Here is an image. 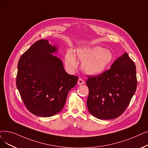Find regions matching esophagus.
<instances>
[{
  "label": "esophagus",
  "instance_id": "esophagus-1",
  "mask_svg": "<svg viewBox=\"0 0 148 148\" xmlns=\"http://www.w3.org/2000/svg\"><path fill=\"white\" fill-rule=\"evenodd\" d=\"M77 83H78V85H83V84H84L85 83V82L83 81L82 79H79V80H78V82H77Z\"/></svg>",
  "mask_w": 148,
  "mask_h": 148
}]
</instances>
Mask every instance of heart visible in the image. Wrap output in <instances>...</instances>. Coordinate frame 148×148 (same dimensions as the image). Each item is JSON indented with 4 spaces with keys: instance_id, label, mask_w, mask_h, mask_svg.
I'll return each instance as SVG.
<instances>
[{
    "instance_id": "b5f03b06",
    "label": "heart",
    "mask_w": 148,
    "mask_h": 148,
    "mask_svg": "<svg viewBox=\"0 0 148 148\" xmlns=\"http://www.w3.org/2000/svg\"><path fill=\"white\" fill-rule=\"evenodd\" d=\"M77 56L82 61V69L88 75H95L101 74L112 63L114 56L111 51L100 46L83 47L78 48ZM76 54L74 51L69 49L64 58L65 66L70 71L77 67Z\"/></svg>"
}]
</instances>
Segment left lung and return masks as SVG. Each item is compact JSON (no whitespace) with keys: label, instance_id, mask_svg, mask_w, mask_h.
<instances>
[{"label":"left lung","instance_id":"1","mask_svg":"<svg viewBox=\"0 0 148 148\" xmlns=\"http://www.w3.org/2000/svg\"><path fill=\"white\" fill-rule=\"evenodd\" d=\"M137 84L136 65L125 53L110 69L99 75L89 77L86 80L89 112L101 120L119 117L129 105Z\"/></svg>","mask_w":148,"mask_h":148}]
</instances>
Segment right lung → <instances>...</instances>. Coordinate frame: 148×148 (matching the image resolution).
Masks as SVG:
<instances>
[{"label": "right lung", "instance_id": "add662e5", "mask_svg": "<svg viewBox=\"0 0 148 148\" xmlns=\"http://www.w3.org/2000/svg\"><path fill=\"white\" fill-rule=\"evenodd\" d=\"M58 47L42 39L35 42L18 60L16 86L28 110L48 117L59 113L78 77L68 74L54 56Z\"/></svg>", "mask_w": 148, "mask_h": 148}]
</instances>
